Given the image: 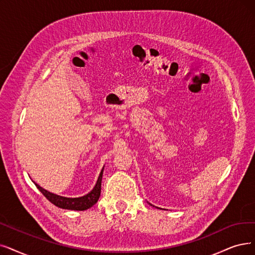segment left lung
<instances>
[{
    "instance_id": "1",
    "label": "left lung",
    "mask_w": 255,
    "mask_h": 255,
    "mask_svg": "<svg viewBox=\"0 0 255 255\" xmlns=\"http://www.w3.org/2000/svg\"><path fill=\"white\" fill-rule=\"evenodd\" d=\"M150 205H151V204H150ZM151 206H152V205H151ZM156 208H158V207H156Z\"/></svg>"
}]
</instances>
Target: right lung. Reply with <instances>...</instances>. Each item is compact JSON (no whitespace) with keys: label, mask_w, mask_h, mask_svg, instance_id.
<instances>
[{"label":"right lung","mask_w":255,"mask_h":255,"mask_svg":"<svg viewBox=\"0 0 255 255\" xmlns=\"http://www.w3.org/2000/svg\"><path fill=\"white\" fill-rule=\"evenodd\" d=\"M104 168H105V166L100 171L99 177L97 179V182H96L94 188L83 197L67 198V197H63V196H58V195H55V193H53V192H50V191L46 190L42 186H39L35 182H34V184L38 188V190L42 192L43 195L55 206H57L59 208H63V209H68V210L83 211V210H87V209L92 207L93 205H95L100 197L101 180H103Z\"/></svg>","instance_id":"right-lung-1"}]
</instances>
